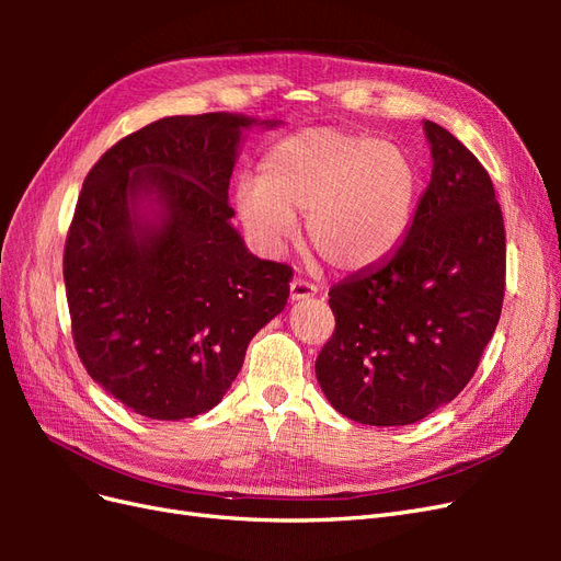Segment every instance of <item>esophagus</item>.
<instances>
[{
  "mask_svg": "<svg viewBox=\"0 0 561 561\" xmlns=\"http://www.w3.org/2000/svg\"><path fill=\"white\" fill-rule=\"evenodd\" d=\"M316 293H318V287H316L313 283H309V280H304V278H295V280L290 283V301L309 299V297H313Z\"/></svg>",
  "mask_w": 561,
  "mask_h": 561,
  "instance_id": "1",
  "label": "esophagus"
}]
</instances>
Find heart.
<instances>
[{"mask_svg":"<svg viewBox=\"0 0 561 561\" xmlns=\"http://www.w3.org/2000/svg\"><path fill=\"white\" fill-rule=\"evenodd\" d=\"M421 171L404 147L371 135L309 128L268 151L260 180L236 190V215L254 245L278 250L307 215V241L342 271L375 266L404 241Z\"/></svg>","mask_w":561,"mask_h":561,"instance_id":"1","label":"heart"}]
</instances>
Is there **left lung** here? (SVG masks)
<instances>
[{"mask_svg": "<svg viewBox=\"0 0 561 561\" xmlns=\"http://www.w3.org/2000/svg\"><path fill=\"white\" fill-rule=\"evenodd\" d=\"M433 173L400 248L330 290L336 328L316 360L322 393L367 426H407L451 402L494 336L505 229L489 173L423 122Z\"/></svg>", "mask_w": 561, "mask_h": 561, "instance_id": "left-lung-1", "label": "left lung"}]
</instances>
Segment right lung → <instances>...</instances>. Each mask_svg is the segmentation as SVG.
Returning a JSON list of instances; mask_svg holds the SVG:
<instances>
[{"label":"right lung","mask_w":561,"mask_h":561,"mask_svg":"<svg viewBox=\"0 0 561 561\" xmlns=\"http://www.w3.org/2000/svg\"><path fill=\"white\" fill-rule=\"evenodd\" d=\"M245 114L165 116L107 149L65 243L79 358L135 414L192 419L222 400L245 348L290 297L293 268L233 229L229 180Z\"/></svg>","instance_id":"obj_1"}]
</instances>
